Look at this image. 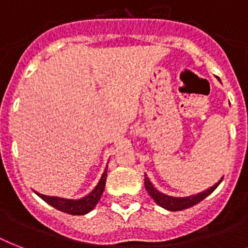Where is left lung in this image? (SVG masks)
Wrapping results in <instances>:
<instances>
[{
	"label": "left lung",
	"instance_id": "8db88e82",
	"mask_svg": "<svg viewBox=\"0 0 248 248\" xmlns=\"http://www.w3.org/2000/svg\"><path fill=\"white\" fill-rule=\"evenodd\" d=\"M144 185H145V189H147V192L149 193V196L155 200V202L157 204H159L161 207L166 208V210H170V211H181V210H185V208H189L194 206V204L200 203L201 201L204 200L206 197L210 196L216 188H217V185L221 183V180L219 183H216L214 186H211L207 190H204V192L200 193V194H197V196H190V197H185V198H175V197H169L166 196V194H162L161 192H158L157 189L153 186L149 179H148L147 175H144Z\"/></svg>",
	"mask_w": 248,
	"mask_h": 248
}]
</instances>
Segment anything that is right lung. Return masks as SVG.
Segmentation results:
<instances>
[{"mask_svg": "<svg viewBox=\"0 0 248 248\" xmlns=\"http://www.w3.org/2000/svg\"><path fill=\"white\" fill-rule=\"evenodd\" d=\"M105 181H107V169L104 170V172L101 175L100 181L97 183L93 192L90 193L89 196L78 201H72V200H63V198H56V197H47L44 194H38V196L47 202L50 206H52L56 210H59L62 212L69 214V215H85L87 212L93 210L96 203L100 200L101 194L104 192L105 188Z\"/></svg>", "mask_w": 248, "mask_h": 248, "instance_id": "1", "label": "right lung"}]
</instances>
